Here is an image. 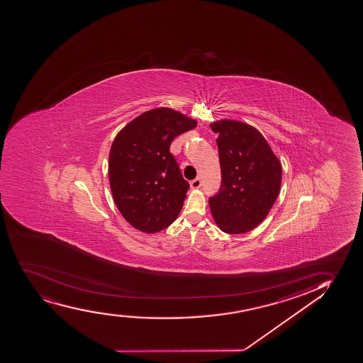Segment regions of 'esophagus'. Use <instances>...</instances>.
<instances>
[{
	"label": "esophagus",
	"mask_w": 363,
	"mask_h": 363,
	"mask_svg": "<svg viewBox=\"0 0 363 363\" xmlns=\"http://www.w3.org/2000/svg\"><path fill=\"white\" fill-rule=\"evenodd\" d=\"M201 185H202V183H201L200 178H196V179L192 180L191 183H190V186H191V189H194V190L200 189Z\"/></svg>",
	"instance_id": "esophagus-1"
}]
</instances>
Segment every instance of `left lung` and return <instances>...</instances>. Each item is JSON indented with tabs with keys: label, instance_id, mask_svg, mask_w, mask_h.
Returning a JSON list of instances; mask_svg holds the SVG:
<instances>
[{
	"label": "left lung",
	"instance_id": "8db88e82",
	"mask_svg": "<svg viewBox=\"0 0 363 363\" xmlns=\"http://www.w3.org/2000/svg\"><path fill=\"white\" fill-rule=\"evenodd\" d=\"M217 138L221 185L209 199L213 219L221 231L248 233L267 218L279 196L282 167L267 139L245 122L211 123Z\"/></svg>",
	"mask_w": 363,
	"mask_h": 363
}]
</instances>
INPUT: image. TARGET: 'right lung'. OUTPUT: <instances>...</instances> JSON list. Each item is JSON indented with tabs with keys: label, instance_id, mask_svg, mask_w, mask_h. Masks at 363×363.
<instances>
[{
	"label": "right lung",
	"instance_id": "right-lung-1",
	"mask_svg": "<svg viewBox=\"0 0 363 363\" xmlns=\"http://www.w3.org/2000/svg\"><path fill=\"white\" fill-rule=\"evenodd\" d=\"M197 122L173 108H152L125 125L108 154V182L122 217L142 233H159L179 216L189 190L169 146Z\"/></svg>",
	"mask_w": 363,
	"mask_h": 363
}]
</instances>
